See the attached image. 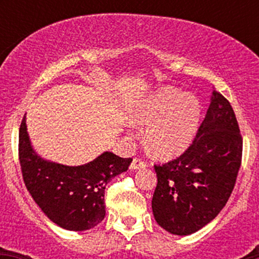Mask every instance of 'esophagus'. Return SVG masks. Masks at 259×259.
<instances>
[{
	"label": "esophagus",
	"instance_id": "34e87169",
	"mask_svg": "<svg viewBox=\"0 0 259 259\" xmlns=\"http://www.w3.org/2000/svg\"><path fill=\"white\" fill-rule=\"evenodd\" d=\"M148 166V163L142 158H134V160L130 164V169H142Z\"/></svg>",
	"mask_w": 259,
	"mask_h": 259
}]
</instances>
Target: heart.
<instances>
[{
  "mask_svg": "<svg viewBox=\"0 0 259 259\" xmlns=\"http://www.w3.org/2000/svg\"><path fill=\"white\" fill-rule=\"evenodd\" d=\"M199 117V101L173 88L151 95L135 113V121L149 124L146 140L159 156H171L184 150L197 132Z\"/></svg>",
  "mask_w": 259,
  "mask_h": 259,
  "instance_id": "1",
  "label": "heart"
}]
</instances>
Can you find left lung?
Masks as SVG:
<instances>
[{
  "mask_svg": "<svg viewBox=\"0 0 259 259\" xmlns=\"http://www.w3.org/2000/svg\"><path fill=\"white\" fill-rule=\"evenodd\" d=\"M243 139L231 103L214 91L209 109L192 144L178 158L155 164L151 208L156 223L188 236L213 221L236 185Z\"/></svg>",
  "mask_w": 259,
  "mask_h": 259,
  "instance_id": "1",
  "label": "left lung"
}]
</instances>
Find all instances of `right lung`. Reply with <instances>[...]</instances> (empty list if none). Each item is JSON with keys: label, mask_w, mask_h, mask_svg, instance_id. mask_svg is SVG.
Returning a JSON list of instances; mask_svg holds the SVG:
<instances>
[{"label": "right lung", "mask_w": 259, "mask_h": 259, "mask_svg": "<svg viewBox=\"0 0 259 259\" xmlns=\"http://www.w3.org/2000/svg\"><path fill=\"white\" fill-rule=\"evenodd\" d=\"M23 116L18 134V158L26 188L38 207L61 228L86 231L105 217V187L127 170L132 158L105 151L80 166L44 160L32 150Z\"/></svg>", "instance_id": "add662e5"}]
</instances>
